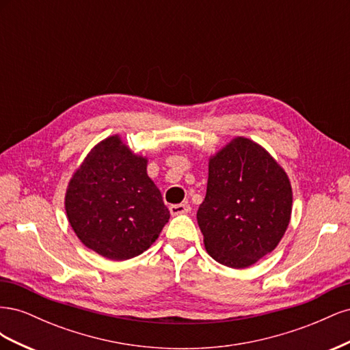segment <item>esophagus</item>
<instances>
[{"label":"esophagus","instance_id":"1","mask_svg":"<svg viewBox=\"0 0 350 350\" xmlns=\"http://www.w3.org/2000/svg\"><path fill=\"white\" fill-rule=\"evenodd\" d=\"M169 211H171L172 216H178V215H187L191 211V207H189L188 203H181V204H172L169 206Z\"/></svg>","mask_w":350,"mask_h":350}]
</instances>
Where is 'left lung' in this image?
<instances>
[{"instance_id":"1","label":"left lung","mask_w":350,"mask_h":350,"mask_svg":"<svg viewBox=\"0 0 350 350\" xmlns=\"http://www.w3.org/2000/svg\"><path fill=\"white\" fill-rule=\"evenodd\" d=\"M291 213L289 178L261 146L238 137L210 159L197 221L217 262L243 269L267 256L284 235Z\"/></svg>"}]
</instances>
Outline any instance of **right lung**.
<instances>
[{
	"instance_id": "add662e5",
	"label": "right lung",
	"mask_w": 350,
	"mask_h": 350,
	"mask_svg": "<svg viewBox=\"0 0 350 350\" xmlns=\"http://www.w3.org/2000/svg\"><path fill=\"white\" fill-rule=\"evenodd\" d=\"M146 166L147 159L112 135L94 147L71 178L66 194L70 225L84 245L105 258L140 256L171 216Z\"/></svg>"
}]
</instances>
